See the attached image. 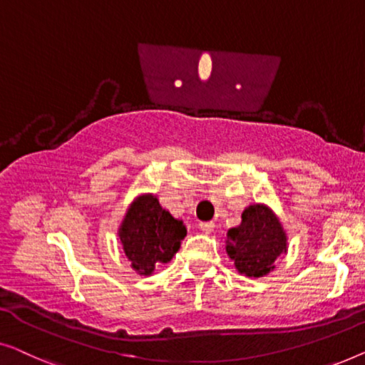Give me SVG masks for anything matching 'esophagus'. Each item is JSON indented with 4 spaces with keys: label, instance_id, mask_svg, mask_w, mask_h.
Instances as JSON below:
<instances>
[{
    "label": "esophagus",
    "instance_id": "esophagus-1",
    "mask_svg": "<svg viewBox=\"0 0 365 365\" xmlns=\"http://www.w3.org/2000/svg\"><path fill=\"white\" fill-rule=\"evenodd\" d=\"M200 230H202V232H203L205 235L213 233L215 223H213V222H203V223H200Z\"/></svg>",
    "mask_w": 365,
    "mask_h": 365
}]
</instances>
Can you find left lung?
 <instances>
[{
    "instance_id": "1",
    "label": "left lung",
    "mask_w": 365,
    "mask_h": 365,
    "mask_svg": "<svg viewBox=\"0 0 365 365\" xmlns=\"http://www.w3.org/2000/svg\"><path fill=\"white\" fill-rule=\"evenodd\" d=\"M225 250L236 271L246 278H263L287 253V233L278 215L266 203H251L241 213V222L230 228Z\"/></svg>"
}]
</instances>
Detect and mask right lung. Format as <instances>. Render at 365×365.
<instances>
[{
  "mask_svg": "<svg viewBox=\"0 0 365 365\" xmlns=\"http://www.w3.org/2000/svg\"><path fill=\"white\" fill-rule=\"evenodd\" d=\"M130 268L140 276H152L157 266L172 261L187 236L182 220L173 218L153 193L132 200L117 230Z\"/></svg>",
  "mask_w": 365,
  "mask_h": 365,
  "instance_id": "1",
  "label": "right lung"
}]
</instances>
